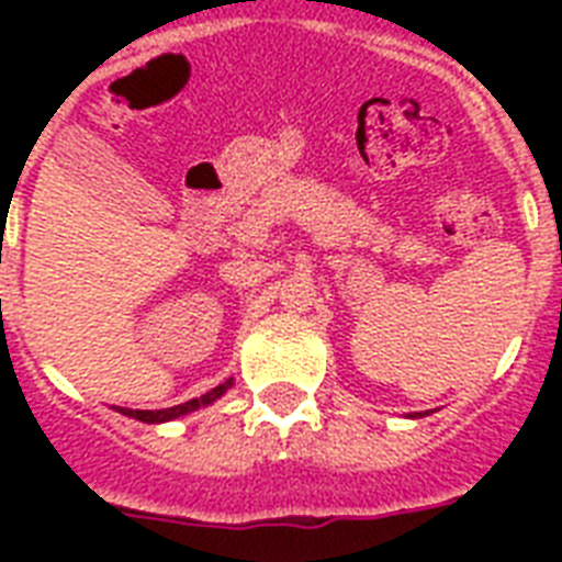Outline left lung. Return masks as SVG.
<instances>
[{
  "label": "left lung",
  "mask_w": 562,
  "mask_h": 562,
  "mask_svg": "<svg viewBox=\"0 0 562 562\" xmlns=\"http://www.w3.org/2000/svg\"><path fill=\"white\" fill-rule=\"evenodd\" d=\"M127 417H136V419H145V423H162V419H171L178 417V411L169 414V411H122Z\"/></svg>",
  "instance_id": "8db88e82"
}]
</instances>
